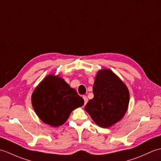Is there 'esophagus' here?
I'll use <instances>...</instances> for the list:
<instances>
[{
    "label": "esophagus",
    "mask_w": 161,
    "mask_h": 161,
    "mask_svg": "<svg viewBox=\"0 0 161 161\" xmlns=\"http://www.w3.org/2000/svg\"><path fill=\"white\" fill-rule=\"evenodd\" d=\"M83 99H84V105H86V103H87V102H88V98H87L86 96H85V95H84Z\"/></svg>",
    "instance_id": "34e87169"
}]
</instances>
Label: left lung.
Returning a JSON list of instances; mask_svg holds the SVG:
<instances>
[{
  "instance_id": "obj_1",
  "label": "left lung",
  "mask_w": 161,
  "mask_h": 161,
  "mask_svg": "<svg viewBox=\"0 0 161 161\" xmlns=\"http://www.w3.org/2000/svg\"><path fill=\"white\" fill-rule=\"evenodd\" d=\"M93 92L94 97L84 109L98 126L110 127L124 117L129 107V91L114 72L108 68L99 70Z\"/></svg>"
}]
</instances>
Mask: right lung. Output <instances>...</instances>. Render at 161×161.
I'll return each mask as SVG.
<instances>
[{
  "mask_svg": "<svg viewBox=\"0 0 161 161\" xmlns=\"http://www.w3.org/2000/svg\"><path fill=\"white\" fill-rule=\"evenodd\" d=\"M32 105L43 122L57 127L64 125L74 109L82 107L84 99L59 75L50 74L32 94Z\"/></svg>",
  "mask_w": 161,
  "mask_h": 161,
  "instance_id": "add662e5",
  "label": "right lung"
}]
</instances>
